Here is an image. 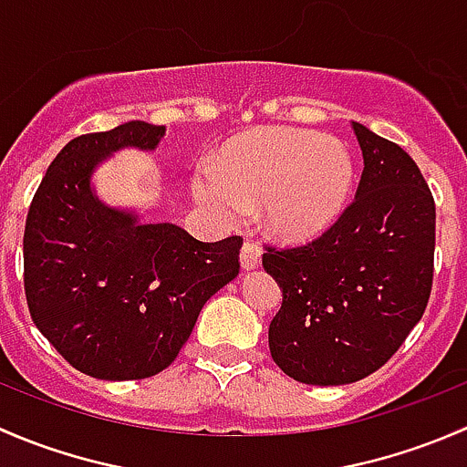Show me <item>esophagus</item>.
<instances>
[{"instance_id": "34e87169", "label": "esophagus", "mask_w": 467, "mask_h": 467, "mask_svg": "<svg viewBox=\"0 0 467 467\" xmlns=\"http://www.w3.org/2000/svg\"><path fill=\"white\" fill-rule=\"evenodd\" d=\"M239 262H242L244 271H253V268L260 266V262H262L260 246H255V244H251V242L244 244L242 253H239Z\"/></svg>"}]
</instances>
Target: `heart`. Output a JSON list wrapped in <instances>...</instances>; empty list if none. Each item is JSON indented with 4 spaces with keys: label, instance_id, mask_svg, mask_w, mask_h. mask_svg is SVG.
Masks as SVG:
<instances>
[{
    "label": "heart",
    "instance_id": "obj_1",
    "mask_svg": "<svg viewBox=\"0 0 467 467\" xmlns=\"http://www.w3.org/2000/svg\"><path fill=\"white\" fill-rule=\"evenodd\" d=\"M355 160L337 138L312 130L264 129L221 150L216 173L194 181V196L214 219L239 221L260 203L264 225L285 239L325 233L355 190Z\"/></svg>",
    "mask_w": 467,
    "mask_h": 467
}]
</instances>
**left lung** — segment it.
<instances>
[{"mask_svg": "<svg viewBox=\"0 0 467 467\" xmlns=\"http://www.w3.org/2000/svg\"><path fill=\"white\" fill-rule=\"evenodd\" d=\"M364 153L357 196L314 242L262 264L282 289L271 357L314 386L368 378L425 314L434 280L436 205L411 155L352 121Z\"/></svg>", "mask_w": 467, "mask_h": 467, "instance_id": "1", "label": "left lung"}]
</instances>
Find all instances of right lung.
<instances>
[{"label":"right lung","instance_id":"1","mask_svg":"<svg viewBox=\"0 0 467 467\" xmlns=\"http://www.w3.org/2000/svg\"><path fill=\"white\" fill-rule=\"evenodd\" d=\"M164 126L129 121L63 146L25 228V294L36 327L77 370L126 381L162 373L201 309L239 273L242 237L207 244L173 223L108 207L92 173L121 149L153 150Z\"/></svg>","mask_w":467,"mask_h":467}]
</instances>
